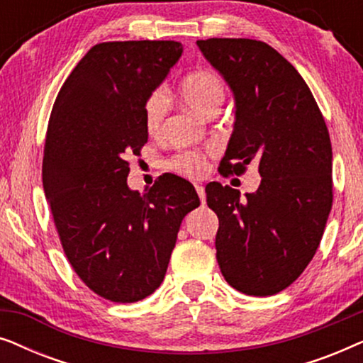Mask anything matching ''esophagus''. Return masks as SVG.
Wrapping results in <instances>:
<instances>
[{
    "label": "esophagus",
    "instance_id": "1",
    "mask_svg": "<svg viewBox=\"0 0 363 363\" xmlns=\"http://www.w3.org/2000/svg\"><path fill=\"white\" fill-rule=\"evenodd\" d=\"M195 190H196V193H198V196H200V200L205 201V198H206L205 186H203V185H195Z\"/></svg>",
    "mask_w": 363,
    "mask_h": 363
}]
</instances>
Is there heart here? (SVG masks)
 Masks as SVG:
<instances>
[{
	"mask_svg": "<svg viewBox=\"0 0 363 363\" xmlns=\"http://www.w3.org/2000/svg\"><path fill=\"white\" fill-rule=\"evenodd\" d=\"M180 96L183 102L191 108L196 116L208 117L210 113L220 111L226 97L225 82L216 74L200 71L190 74L182 82ZM168 113V99L163 89H155L148 94L143 102V122L150 135H157L162 130ZM168 168L180 175L198 178L206 170V157L200 152H180L168 160Z\"/></svg>",
	"mask_w": 363,
	"mask_h": 363,
	"instance_id": "obj_1",
	"label": "heart"
}]
</instances>
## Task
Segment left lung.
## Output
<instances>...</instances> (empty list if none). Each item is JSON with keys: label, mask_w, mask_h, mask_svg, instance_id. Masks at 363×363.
I'll use <instances>...</instances> for the list:
<instances>
[{"label": "left lung", "mask_w": 363, "mask_h": 363, "mask_svg": "<svg viewBox=\"0 0 363 363\" xmlns=\"http://www.w3.org/2000/svg\"><path fill=\"white\" fill-rule=\"evenodd\" d=\"M198 48L230 84L236 102L220 173L241 175L256 163V193L213 182L206 203L218 215L216 259L231 287L272 296L302 274L332 208V145L325 121L301 74L269 44L211 38Z\"/></svg>", "instance_id": "left-lung-1"}]
</instances>
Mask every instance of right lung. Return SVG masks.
<instances>
[{
	"label": "right lung",
	"mask_w": 363,
	"mask_h": 363,
	"mask_svg": "<svg viewBox=\"0 0 363 363\" xmlns=\"http://www.w3.org/2000/svg\"><path fill=\"white\" fill-rule=\"evenodd\" d=\"M177 41L91 48L59 91L49 118L43 186L62 250L89 289L137 302L165 277L180 225L200 206L195 188L160 177L140 195L128 158L148 140L143 102L180 59Z\"/></svg>",
	"instance_id": "obj_1"
}]
</instances>
